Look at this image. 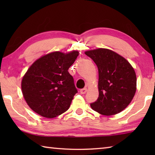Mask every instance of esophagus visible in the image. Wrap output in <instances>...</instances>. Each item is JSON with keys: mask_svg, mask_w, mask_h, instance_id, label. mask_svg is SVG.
<instances>
[{"mask_svg": "<svg viewBox=\"0 0 155 155\" xmlns=\"http://www.w3.org/2000/svg\"><path fill=\"white\" fill-rule=\"evenodd\" d=\"M87 88H82V89L80 90V93H81V94H85V93H87Z\"/></svg>", "mask_w": 155, "mask_h": 155, "instance_id": "34e87169", "label": "esophagus"}]
</instances>
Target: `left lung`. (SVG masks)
Here are the masks:
<instances>
[{"instance_id":"left-lung-1","label":"left lung","mask_w":155,"mask_h":155,"mask_svg":"<svg viewBox=\"0 0 155 155\" xmlns=\"http://www.w3.org/2000/svg\"><path fill=\"white\" fill-rule=\"evenodd\" d=\"M93 59L98 70V99L91 104L95 111L110 116L120 113L135 94L137 77L126 59L113 51L98 48L85 52Z\"/></svg>"}]
</instances>
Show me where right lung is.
<instances>
[{
	"instance_id": "add662e5",
	"label": "right lung",
	"mask_w": 155,
	"mask_h": 155,
	"mask_svg": "<svg viewBox=\"0 0 155 155\" xmlns=\"http://www.w3.org/2000/svg\"><path fill=\"white\" fill-rule=\"evenodd\" d=\"M78 55V51L51 52L31 66L22 78L21 88L32 110L52 118L68 109L78 91L68 70Z\"/></svg>"
}]
</instances>
